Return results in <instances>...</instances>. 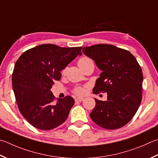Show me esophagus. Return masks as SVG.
<instances>
[{
    "instance_id": "esophagus-1",
    "label": "esophagus",
    "mask_w": 158,
    "mask_h": 158,
    "mask_svg": "<svg viewBox=\"0 0 158 158\" xmlns=\"http://www.w3.org/2000/svg\"><path fill=\"white\" fill-rule=\"evenodd\" d=\"M84 98H80V97H78V98H76L75 99V102H82V101H84Z\"/></svg>"
}]
</instances>
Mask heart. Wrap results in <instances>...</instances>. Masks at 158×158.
I'll return each mask as SVG.
<instances>
[{"label": "heart", "instance_id": "heart-1", "mask_svg": "<svg viewBox=\"0 0 158 158\" xmlns=\"http://www.w3.org/2000/svg\"><path fill=\"white\" fill-rule=\"evenodd\" d=\"M90 64H93V60L90 58H88V57H85V56L82 57V58L80 59L78 61V65L81 69H82V68L84 66H85V65H87ZM65 70H66L64 69L63 70L62 73H65ZM85 91H86V89L84 87H77L76 88L74 89V93L76 94H77V95H79V96L84 95V94L85 93Z\"/></svg>", "mask_w": 158, "mask_h": 158}]
</instances>
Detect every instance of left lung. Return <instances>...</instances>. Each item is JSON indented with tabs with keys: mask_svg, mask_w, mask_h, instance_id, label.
Returning <instances> with one entry per match:
<instances>
[{
	"mask_svg": "<svg viewBox=\"0 0 158 158\" xmlns=\"http://www.w3.org/2000/svg\"><path fill=\"white\" fill-rule=\"evenodd\" d=\"M83 52L102 71L93 93L108 94L106 101L94 99L96 105L90 118L106 129L123 127L135 114L142 101L141 67L130 52L113 45H94L83 48Z\"/></svg>",
	"mask_w": 158,
	"mask_h": 158,
	"instance_id": "8db88e82",
	"label": "left lung"
}]
</instances>
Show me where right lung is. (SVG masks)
Returning a JSON list of instances; mask_svg holds the SVG:
<instances>
[{"instance_id": "add662e5", "label": "right lung", "mask_w": 158, "mask_h": 158, "mask_svg": "<svg viewBox=\"0 0 158 158\" xmlns=\"http://www.w3.org/2000/svg\"><path fill=\"white\" fill-rule=\"evenodd\" d=\"M82 47L61 48L42 44L23 53L12 73V88L20 112L36 128L51 130L68 118L74 100L70 96L59 98L50 89L61 71L78 55Z\"/></svg>"}]
</instances>
